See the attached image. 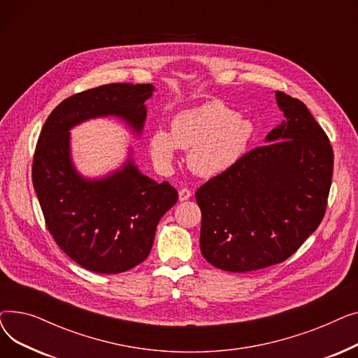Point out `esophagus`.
Instances as JSON below:
<instances>
[{
  "label": "esophagus",
  "instance_id": "obj_1",
  "mask_svg": "<svg viewBox=\"0 0 358 358\" xmlns=\"http://www.w3.org/2000/svg\"><path fill=\"white\" fill-rule=\"evenodd\" d=\"M192 197V192L189 190V189H181L180 192H178V199H180V201H185V200H189Z\"/></svg>",
  "mask_w": 358,
  "mask_h": 358
}]
</instances>
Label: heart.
Here are the masks:
<instances>
[{
	"instance_id": "1",
	"label": "heart",
	"mask_w": 358,
	"mask_h": 358,
	"mask_svg": "<svg viewBox=\"0 0 358 358\" xmlns=\"http://www.w3.org/2000/svg\"><path fill=\"white\" fill-rule=\"evenodd\" d=\"M254 124L220 101L184 110L171 122V134L155 129L149 139L152 158L169 165L177 149L190 150L189 164L194 173L216 176L231 168L247 152Z\"/></svg>"
}]
</instances>
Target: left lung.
Returning a JSON list of instances; mask_svg holds the SVG:
<instances>
[{
    "instance_id": "left-lung-1",
    "label": "left lung",
    "mask_w": 358,
    "mask_h": 358,
    "mask_svg": "<svg viewBox=\"0 0 358 358\" xmlns=\"http://www.w3.org/2000/svg\"><path fill=\"white\" fill-rule=\"evenodd\" d=\"M286 120L227 171L196 192L201 210L200 250L231 273L286 261L322 222L334 150L308 107L275 91Z\"/></svg>"
}]
</instances>
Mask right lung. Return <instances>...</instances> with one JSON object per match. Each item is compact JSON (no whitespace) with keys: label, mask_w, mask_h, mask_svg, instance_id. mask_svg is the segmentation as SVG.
<instances>
[{"label":"right lung","mask_w":358,"mask_h":358,"mask_svg":"<svg viewBox=\"0 0 358 358\" xmlns=\"http://www.w3.org/2000/svg\"><path fill=\"white\" fill-rule=\"evenodd\" d=\"M152 92V84H107L73 94L50 113L37 139L31 180L46 227L59 248L90 271L117 274L145 261L178 193L168 181L141 174L131 159L106 178H83L71 161L69 129L117 116L139 134Z\"/></svg>","instance_id":"obj_1"}]
</instances>
